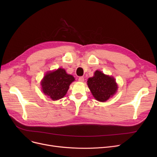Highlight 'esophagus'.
I'll return each instance as SVG.
<instances>
[{
    "label": "esophagus",
    "mask_w": 157,
    "mask_h": 157,
    "mask_svg": "<svg viewBox=\"0 0 157 157\" xmlns=\"http://www.w3.org/2000/svg\"><path fill=\"white\" fill-rule=\"evenodd\" d=\"M78 80H79V81H80V82H83V81H84V78L81 76V77L79 78Z\"/></svg>",
    "instance_id": "34e87169"
}]
</instances>
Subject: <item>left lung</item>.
I'll use <instances>...</instances> for the list:
<instances>
[{
	"label": "left lung",
	"mask_w": 157,
	"mask_h": 157,
	"mask_svg": "<svg viewBox=\"0 0 157 157\" xmlns=\"http://www.w3.org/2000/svg\"><path fill=\"white\" fill-rule=\"evenodd\" d=\"M88 86L96 100L105 102L117 92L118 86L115 79L105 75L99 71H96L94 76L88 80Z\"/></svg>",
	"instance_id": "8db88e82"
}]
</instances>
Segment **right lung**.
<instances>
[{
	"label": "right lung",
	"instance_id": "add662e5",
	"mask_svg": "<svg viewBox=\"0 0 157 157\" xmlns=\"http://www.w3.org/2000/svg\"><path fill=\"white\" fill-rule=\"evenodd\" d=\"M74 81V78L66 73L63 69L48 72L44 77L41 86L43 93L56 101L63 97L67 94L69 85Z\"/></svg>",
	"mask_w": 157,
	"mask_h": 157
}]
</instances>
